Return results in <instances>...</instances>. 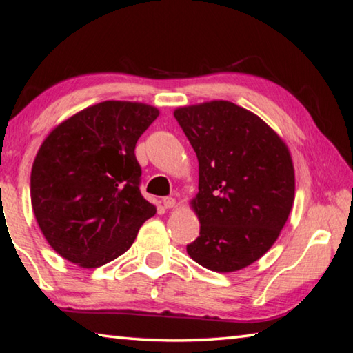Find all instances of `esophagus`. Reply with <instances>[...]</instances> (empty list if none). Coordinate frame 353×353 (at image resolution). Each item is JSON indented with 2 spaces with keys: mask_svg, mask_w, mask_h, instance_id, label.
<instances>
[{
  "mask_svg": "<svg viewBox=\"0 0 353 353\" xmlns=\"http://www.w3.org/2000/svg\"><path fill=\"white\" fill-rule=\"evenodd\" d=\"M162 202H163L165 208H172V207H176V199H174V198H163V199H162Z\"/></svg>",
  "mask_w": 353,
  "mask_h": 353,
  "instance_id": "obj_1",
  "label": "esophagus"
}]
</instances>
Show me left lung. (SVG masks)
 Returning a JSON list of instances; mask_svg holds the SVG:
<instances>
[{
  "instance_id": "8db88e82",
  "label": "left lung",
  "mask_w": 353,
  "mask_h": 353,
  "mask_svg": "<svg viewBox=\"0 0 353 353\" xmlns=\"http://www.w3.org/2000/svg\"><path fill=\"white\" fill-rule=\"evenodd\" d=\"M174 118L199 162L191 207L201 232L187 252L210 271H240L271 249L290 216V149L260 117L229 101L179 107Z\"/></svg>"
}]
</instances>
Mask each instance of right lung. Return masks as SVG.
Here are the masks:
<instances>
[{
	"mask_svg": "<svg viewBox=\"0 0 353 353\" xmlns=\"http://www.w3.org/2000/svg\"><path fill=\"white\" fill-rule=\"evenodd\" d=\"M159 117L152 105L104 101L51 130L31 171L41 234L81 268H99L132 246L155 207L140 193L135 145Z\"/></svg>",
	"mask_w": 353,
	"mask_h": 353,
	"instance_id": "add662e5",
	"label": "right lung"
}]
</instances>
